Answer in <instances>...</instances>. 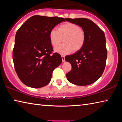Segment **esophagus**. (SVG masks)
<instances>
[{
	"mask_svg": "<svg viewBox=\"0 0 122 122\" xmlns=\"http://www.w3.org/2000/svg\"><path fill=\"white\" fill-rule=\"evenodd\" d=\"M61 57H62V60L63 62L65 61V55H61Z\"/></svg>",
	"mask_w": 122,
	"mask_h": 122,
	"instance_id": "obj_1",
	"label": "esophagus"
}]
</instances>
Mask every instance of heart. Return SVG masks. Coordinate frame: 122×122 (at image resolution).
<instances>
[{"label": "heart", "mask_w": 122, "mask_h": 122, "mask_svg": "<svg viewBox=\"0 0 122 122\" xmlns=\"http://www.w3.org/2000/svg\"><path fill=\"white\" fill-rule=\"evenodd\" d=\"M51 44L56 47L64 39V44L55 48L54 51L61 54H67L73 50L76 51L81 49L86 41V33L75 24L66 22L59 26L57 30H51L49 34Z\"/></svg>", "instance_id": "obj_1"}]
</instances>
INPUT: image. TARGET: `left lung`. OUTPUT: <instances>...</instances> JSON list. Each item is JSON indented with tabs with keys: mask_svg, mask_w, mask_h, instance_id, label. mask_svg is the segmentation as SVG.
<instances>
[{
	"mask_svg": "<svg viewBox=\"0 0 122 122\" xmlns=\"http://www.w3.org/2000/svg\"><path fill=\"white\" fill-rule=\"evenodd\" d=\"M66 20L80 26L86 36L83 47L74 54L65 57L72 69L66 77L76 85H89L102 76L106 67L107 50L105 34L96 24L86 18H66Z\"/></svg>",
	"mask_w": 122,
	"mask_h": 122,
	"instance_id": "obj_1",
	"label": "left lung"
}]
</instances>
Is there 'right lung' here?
<instances>
[{
	"mask_svg": "<svg viewBox=\"0 0 122 122\" xmlns=\"http://www.w3.org/2000/svg\"><path fill=\"white\" fill-rule=\"evenodd\" d=\"M66 18L34 15L16 33L13 60L18 77L26 86L40 88L51 81L55 68L62 62L61 56L52 53L51 30Z\"/></svg>",
	"mask_w": 122,
	"mask_h": 122,
	"instance_id": "add662e5",
	"label": "right lung"
}]
</instances>
